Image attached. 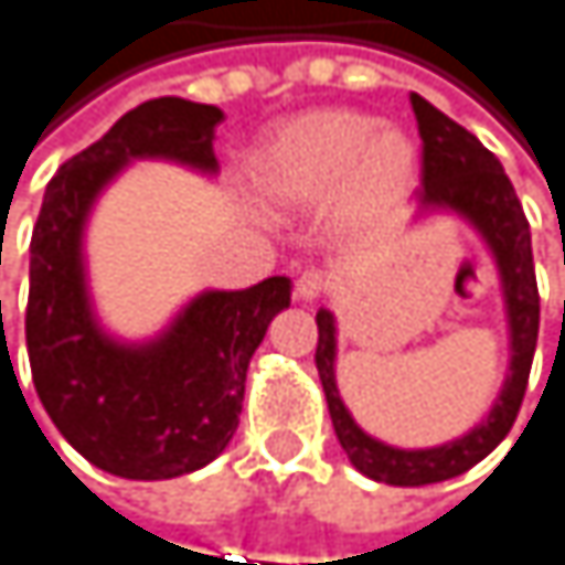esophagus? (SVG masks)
Instances as JSON below:
<instances>
[{
  "label": "esophagus",
  "mask_w": 565,
  "mask_h": 565,
  "mask_svg": "<svg viewBox=\"0 0 565 565\" xmlns=\"http://www.w3.org/2000/svg\"><path fill=\"white\" fill-rule=\"evenodd\" d=\"M295 291H298V298H301V301H315V298H321V295L328 291V274H324V270H318V267L305 270V274L298 277Z\"/></svg>",
  "instance_id": "obj_1"
}]
</instances>
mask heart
Wrapping results in <instances>:
<instances>
[{
	"mask_svg": "<svg viewBox=\"0 0 565 565\" xmlns=\"http://www.w3.org/2000/svg\"><path fill=\"white\" fill-rule=\"evenodd\" d=\"M250 177L274 211H318L365 231L385 221L415 183V147L398 130L358 109H308L260 137Z\"/></svg>",
	"mask_w": 565,
	"mask_h": 565,
	"instance_id": "b5f03b06",
	"label": "heart"
}]
</instances>
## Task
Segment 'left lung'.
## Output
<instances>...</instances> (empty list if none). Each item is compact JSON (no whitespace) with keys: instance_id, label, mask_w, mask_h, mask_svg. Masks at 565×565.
<instances>
[{"instance_id":"8db88e82","label":"left lung","mask_w":565,"mask_h":565,"mask_svg":"<svg viewBox=\"0 0 565 565\" xmlns=\"http://www.w3.org/2000/svg\"><path fill=\"white\" fill-rule=\"evenodd\" d=\"M412 109H415L418 137H422L418 204H422V211H456L489 244L499 277H502L512 358H509L505 385H502L492 412L472 431H466L456 441H446V446H435V449H395V446H385V441L365 435L348 415V408L338 395V382H334V351H338L334 315L324 308L318 311L315 365L321 375L334 435L358 472H365L369 479L388 482V486L446 482V479L469 472L476 462H482L509 435V428L519 415L522 395H526V385H530L536 334H540V288H536V267H533L530 221L522 214V204H519V196H515L502 163L466 127H459L456 119L435 109L418 93H412Z\"/></svg>"}]
</instances>
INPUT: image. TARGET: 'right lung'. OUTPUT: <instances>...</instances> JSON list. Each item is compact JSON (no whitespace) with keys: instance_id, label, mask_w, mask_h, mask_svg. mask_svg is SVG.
Masks as SVG:
<instances>
[{"instance_id":"1","label":"right lung","mask_w":565,"mask_h":565,"mask_svg":"<svg viewBox=\"0 0 565 565\" xmlns=\"http://www.w3.org/2000/svg\"><path fill=\"white\" fill-rule=\"evenodd\" d=\"M217 106L160 96L119 116L46 186L29 244L25 348L35 395L70 446L119 479H173L214 462L234 438L247 365L291 280L204 291L147 344L113 341L93 318L83 227L99 190L140 157L214 173Z\"/></svg>"}]
</instances>
